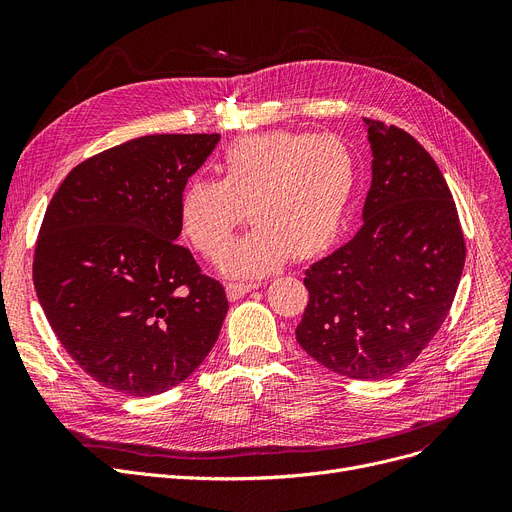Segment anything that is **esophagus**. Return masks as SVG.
Returning a JSON list of instances; mask_svg holds the SVG:
<instances>
[{"label":"esophagus","instance_id":"34e87169","mask_svg":"<svg viewBox=\"0 0 512 512\" xmlns=\"http://www.w3.org/2000/svg\"><path fill=\"white\" fill-rule=\"evenodd\" d=\"M255 288H257V284H253V282H249V284H228L226 292H228V299L230 301H238V299H242V297H245V294H249Z\"/></svg>","mask_w":512,"mask_h":512}]
</instances>
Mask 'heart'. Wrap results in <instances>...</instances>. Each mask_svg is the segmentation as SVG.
Returning a JSON list of instances; mask_svg holds the SVG:
<instances>
[{"label": "heart", "instance_id": "1", "mask_svg": "<svg viewBox=\"0 0 512 512\" xmlns=\"http://www.w3.org/2000/svg\"><path fill=\"white\" fill-rule=\"evenodd\" d=\"M215 172L220 180L195 178L182 188L178 211L184 234L205 257L218 255L249 213L253 228L220 259L234 278L265 276L290 255L309 259L326 251L355 186L351 149L332 134L297 130L234 141Z\"/></svg>", "mask_w": 512, "mask_h": 512}]
</instances>
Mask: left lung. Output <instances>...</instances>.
Listing matches in <instances>:
<instances>
[{
  "label": "left lung",
  "mask_w": 512,
  "mask_h": 512,
  "mask_svg": "<svg viewBox=\"0 0 512 512\" xmlns=\"http://www.w3.org/2000/svg\"><path fill=\"white\" fill-rule=\"evenodd\" d=\"M371 186L351 242L305 272L297 340L351 380L411 365L440 330L459 288L465 240L448 184L409 132L363 120Z\"/></svg>",
  "instance_id": "8db88e82"
}]
</instances>
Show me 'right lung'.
<instances>
[{"mask_svg": "<svg viewBox=\"0 0 512 512\" xmlns=\"http://www.w3.org/2000/svg\"><path fill=\"white\" fill-rule=\"evenodd\" d=\"M220 134H149L78 164L47 205L33 280L76 365L128 396L166 392L205 361L228 299L176 245L180 193Z\"/></svg>", "mask_w": 512, "mask_h": 512, "instance_id": "obj_1", "label": "right lung"}]
</instances>
